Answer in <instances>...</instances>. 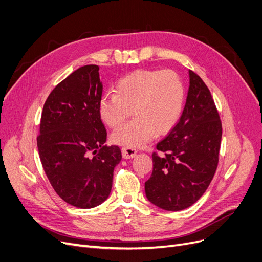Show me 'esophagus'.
Returning a JSON list of instances; mask_svg holds the SVG:
<instances>
[{"mask_svg":"<svg viewBox=\"0 0 262 262\" xmlns=\"http://www.w3.org/2000/svg\"><path fill=\"white\" fill-rule=\"evenodd\" d=\"M121 154L124 159H131L137 156V149H134L132 147H122Z\"/></svg>","mask_w":262,"mask_h":262,"instance_id":"esophagus-1","label":"esophagus"}]
</instances>
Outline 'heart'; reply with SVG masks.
I'll use <instances>...</instances> for the list:
<instances>
[{
	"label": "heart",
	"instance_id": "b5f03b06",
	"mask_svg": "<svg viewBox=\"0 0 262 262\" xmlns=\"http://www.w3.org/2000/svg\"><path fill=\"white\" fill-rule=\"evenodd\" d=\"M185 103V87L172 70H138L116 83V92L103 95L99 114L110 128H118L134 110L131 123L114 131V143L140 147L155 135L169 132L180 120Z\"/></svg>",
	"mask_w": 262,
	"mask_h": 262
}]
</instances>
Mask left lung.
<instances>
[{"label":"left lung","mask_w":262,"mask_h":262,"mask_svg":"<svg viewBox=\"0 0 262 262\" xmlns=\"http://www.w3.org/2000/svg\"><path fill=\"white\" fill-rule=\"evenodd\" d=\"M182 116L152 152V173L145 182L148 200L162 210L182 211L200 199L218 165L222 121L210 90L189 71Z\"/></svg>","instance_id":"obj_1"}]
</instances>
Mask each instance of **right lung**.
Returning <instances> with one entry per match:
<instances>
[{
  "label": "right lung",
  "instance_id": "right-lung-1",
  "mask_svg": "<svg viewBox=\"0 0 262 262\" xmlns=\"http://www.w3.org/2000/svg\"><path fill=\"white\" fill-rule=\"evenodd\" d=\"M103 86L99 67L83 66L59 82L41 112L37 148L41 165L57 194L79 208L108 198L118 146H107L99 114Z\"/></svg>",
  "mask_w": 262,
  "mask_h": 262
}]
</instances>
